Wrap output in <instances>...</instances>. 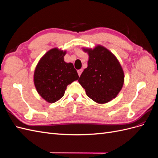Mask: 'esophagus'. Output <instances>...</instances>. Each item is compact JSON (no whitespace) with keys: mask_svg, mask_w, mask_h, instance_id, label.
I'll return each instance as SVG.
<instances>
[{"mask_svg":"<svg viewBox=\"0 0 158 158\" xmlns=\"http://www.w3.org/2000/svg\"><path fill=\"white\" fill-rule=\"evenodd\" d=\"M77 72H78V74L79 76H80L81 75V74H82V69H80Z\"/></svg>","mask_w":158,"mask_h":158,"instance_id":"obj_1","label":"esophagus"}]
</instances>
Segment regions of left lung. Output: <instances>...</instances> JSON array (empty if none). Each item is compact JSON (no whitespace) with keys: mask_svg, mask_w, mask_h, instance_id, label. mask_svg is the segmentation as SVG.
Here are the masks:
<instances>
[{"mask_svg":"<svg viewBox=\"0 0 158 158\" xmlns=\"http://www.w3.org/2000/svg\"><path fill=\"white\" fill-rule=\"evenodd\" d=\"M89 59L78 80L86 95L99 104L106 103L115 98L121 90L125 74L118 60L112 52L101 45L94 48L82 47Z\"/></svg>","mask_w":158,"mask_h":158,"instance_id":"1","label":"left lung"}]
</instances>
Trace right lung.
<instances>
[{
    "instance_id": "obj_1",
    "label": "right lung",
    "mask_w": 158,
    "mask_h": 158,
    "mask_svg": "<svg viewBox=\"0 0 158 158\" xmlns=\"http://www.w3.org/2000/svg\"><path fill=\"white\" fill-rule=\"evenodd\" d=\"M66 51L55 47L38 61L33 74V83L40 96L55 103L63 96L67 85L79 78L72 63H66Z\"/></svg>"
}]
</instances>
